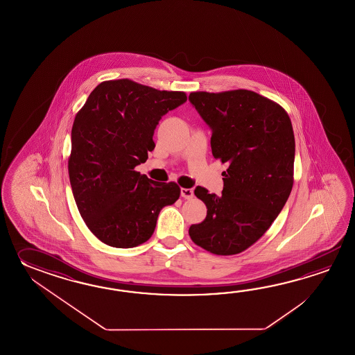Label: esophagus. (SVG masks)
Wrapping results in <instances>:
<instances>
[{
  "mask_svg": "<svg viewBox=\"0 0 355 355\" xmlns=\"http://www.w3.org/2000/svg\"><path fill=\"white\" fill-rule=\"evenodd\" d=\"M181 196L185 199H191L194 196L193 189L181 188Z\"/></svg>",
  "mask_w": 355,
  "mask_h": 355,
  "instance_id": "esophagus-1",
  "label": "esophagus"
}]
</instances>
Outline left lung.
<instances>
[{
	"mask_svg": "<svg viewBox=\"0 0 355 355\" xmlns=\"http://www.w3.org/2000/svg\"><path fill=\"white\" fill-rule=\"evenodd\" d=\"M189 100L211 127L214 159L228 165L222 196L194 190L207 217L189 234L214 255H236L269 230L292 191L293 127L279 104L254 91H196Z\"/></svg>",
	"mask_w": 355,
	"mask_h": 355,
	"instance_id": "obj_1",
	"label": "left lung"
}]
</instances>
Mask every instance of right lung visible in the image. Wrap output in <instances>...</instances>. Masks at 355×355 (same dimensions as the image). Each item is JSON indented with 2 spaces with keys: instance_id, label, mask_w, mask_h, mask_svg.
Listing matches in <instances>:
<instances>
[{
  "instance_id": "1",
  "label": "right lung",
  "mask_w": 355,
  "mask_h": 355,
  "mask_svg": "<svg viewBox=\"0 0 355 355\" xmlns=\"http://www.w3.org/2000/svg\"><path fill=\"white\" fill-rule=\"evenodd\" d=\"M187 101L182 91L156 90L128 78L98 83L76 114L68 175L86 226L109 246L136 248L151 237L159 211L179 185L135 170L153 151L162 115Z\"/></svg>"
}]
</instances>
